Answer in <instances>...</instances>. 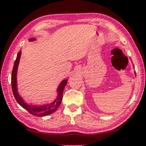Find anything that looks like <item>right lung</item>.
<instances>
[{
	"label": "right lung",
	"mask_w": 146,
	"mask_h": 146,
	"mask_svg": "<svg viewBox=\"0 0 146 146\" xmlns=\"http://www.w3.org/2000/svg\"><path fill=\"white\" fill-rule=\"evenodd\" d=\"M35 39L32 38H30V41H33ZM21 51H20L17 54V58L14 62V66L12 70L11 73V88L12 91H13V95L15 98L17 100L20 106H21L23 108L26 109L30 114L34 116H38V117H44L51 114L55 111L59 107V106L61 104L62 100V93L64 91V89L65 88L66 85L67 84V80H64L62 81L61 83L59 85L58 88V97L54 101L53 103L49 104L45 106H34L33 105H29L26 104L23 100V98L19 96L18 92H17V68L19 63V60L21 58Z\"/></svg>",
	"instance_id": "obj_1"
}]
</instances>
